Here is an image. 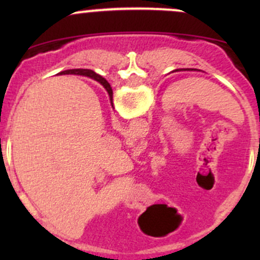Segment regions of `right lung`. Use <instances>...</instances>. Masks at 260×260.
Returning a JSON list of instances; mask_svg holds the SVG:
<instances>
[{
  "label": "right lung",
  "mask_w": 260,
  "mask_h": 260,
  "mask_svg": "<svg viewBox=\"0 0 260 260\" xmlns=\"http://www.w3.org/2000/svg\"><path fill=\"white\" fill-rule=\"evenodd\" d=\"M62 74L86 75V77L91 78V79L99 81V83H101L102 85H103L104 88H106V90L108 91L109 98H111V101H112V98H113V90H112V88H111V85H109L108 81L104 79V78H102L101 75L95 74V73H94V72H90V70H88V69H70V70H65V72H62Z\"/></svg>",
  "instance_id": "right-lung-1"
}]
</instances>
